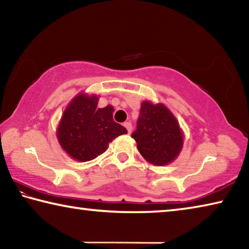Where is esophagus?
Returning a JSON list of instances; mask_svg holds the SVG:
<instances>
[{
  "mask_svg": "<svg viewBox=\"0 0 249 249\" xmlns=\"http://www.w3.org/2000/svg\"><path fill=\"white\" fill-rule=\"evenodd\" d=\"M124 126H125V128L127 129V133H128V134H129L130 132H132L133 127H132V124H130L129 122H125V123H124Z\"/></svg>",
  "mask_w": 249,
  "mask_h": 249,
  "instance_id": "34e87169",
  "label": "esophagus"
}]
</instances>
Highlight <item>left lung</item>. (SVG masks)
Wrapping results in <instances>:
<instances>
[{
  "label": "left lung",
  "instance_id": "obj_1",
  "mask_svg": "<svg viewBox=\"0 0 249 249\" xmlns=\"http://www.w3.org/2000/svg\"><path fill=\"white\" fill-rule=\"evenodd\" d=\"M132 137L147 161L156 166L171 162L182 147V134L176 117L162 104L142 103Z\"/></svg>",
  "mask_w": 249,
  "mask_h": 249
}]
</instances>
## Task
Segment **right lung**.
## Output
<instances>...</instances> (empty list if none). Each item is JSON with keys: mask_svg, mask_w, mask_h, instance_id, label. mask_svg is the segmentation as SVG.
<instances>
[{"mask_svg": "<svg viewBox=\"0 0 249 249\" xmlns=\"http://www.w3.org/2000/svg\"><path fill=\"white\" fill-rule=\"evenodd\" d=\"M98 96L79 94L64 113L58 128L62 148L79 161H89L103 154L108 142L127 133L113 120L114 108H98Z\"/></svg>", "mask_w": 249, "mask_h": 249, "instance_id": "add662e5", "label": "right lung"}]
</instances>
